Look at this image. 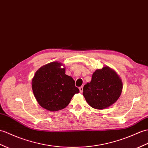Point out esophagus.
<instances>
[{"label":"esophagus","instance_id":"esophagus-1","mask_svg":"<svg viewBox=\"0 0 148 148\" xmlns=\"http://www.w3.org/2000/svg\"><path fill=\"white\" fill-rule=\"evenodd\" d=\"M79 91H80V92H82V91H83V87H82V86L79 87Z\"/></svg>","mask_w":148,"mask_h":148}]
</instances>
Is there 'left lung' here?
Masks as SVG:
<instances>
[{
	"instance_id": "left-lung-1",
	"label": "left lung",
	"mask_w": 148,
	"mask_h": 148,
	"mask_svg": "<svg viewBox=\"0 0 148 148\" xmlns=\"http://www.w3.org/2000/svg\"><path fill=\"white\" fill-rule=\"evenodd\" d=\"M122 90L121 78L110 68L104 67L92 74L91 82L84 86L83 95L91 107L101 110L114 103Z\"/></svg>"
}]
</instances>
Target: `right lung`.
<instances>
[{"instance_id":"1","label":"right lung","mask_w":148,"mask_h":148,"mask_svg":"<svg viewBox=\"0 0 148 148\" xmlns=\"http://www.w3.org/2000/svg\"><path fill=\"white\" fill-rule=\"evenodd\" d=\"M60 63L53 62L38 70L32 80V89L38 103L49 111L66 108L79 90L75 81L66 74Z\"/></svg>"}]
</instances>
